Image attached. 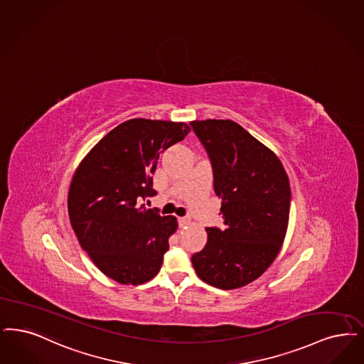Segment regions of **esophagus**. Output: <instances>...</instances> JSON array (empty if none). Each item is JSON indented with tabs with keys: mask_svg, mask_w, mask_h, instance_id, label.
<instances>
[{
	"mask_svg": "<svg viewBox=\"0 0 364 364\" xmlns=\"http://www.w3.org/2000/svg\"><path fill=\"white\" fill-rule=\"evenodd\" d=\"M189 223V217H181V218H178V225L183 228V226H186V225H188Z\"/></svg>",
	"mask_w": 364,
	"mask_h": 364,
	"instance_id": "esophagus-1",
	"label": "esophagus"
}]
</instances>
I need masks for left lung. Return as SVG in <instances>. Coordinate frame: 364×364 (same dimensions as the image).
Instances as JSON below:
<instances>
[{
  "mask_svg": "<svg viewBox=\"0 0 364 364\" xmlns=\"http://www.w3.org/2000/svg\"><path fill=\"white\" fill-rule=\"evenodd\" d=\"M191 127L211 164L226 226L205 228L207 244L191 260L207 284L233 290L275 260L287 232L290 181L277 156L238 123L208 119Z\"/></svg>",
  "mask_w": 364,
  "mask_h": 364,
  "instance_id": "1",
  "label": "left lung"
}]
</instances>
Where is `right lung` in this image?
Returning a JSON list of instances; mask_svg holds the SVG:
<instances>
[{
  "instance_id": "add662e5",
  "label": "right lung",
  "mask_w": 364,
  "mask_h": 364,
  "mask_svg": "<svg viewBox=\"0 0 364 364\" xmlns=\"http://www.w3.org/2000/svg\"><path fill=\"white\" fill-rule=\"evenodd\" d=\"M188 132L184 123L131 119L109 131L74 173L68 198L74 233L117 283L142 284L161 269L177 219L139 202L156 195L153 173L161 153Z\"/></svg>"
}]
</instances>
